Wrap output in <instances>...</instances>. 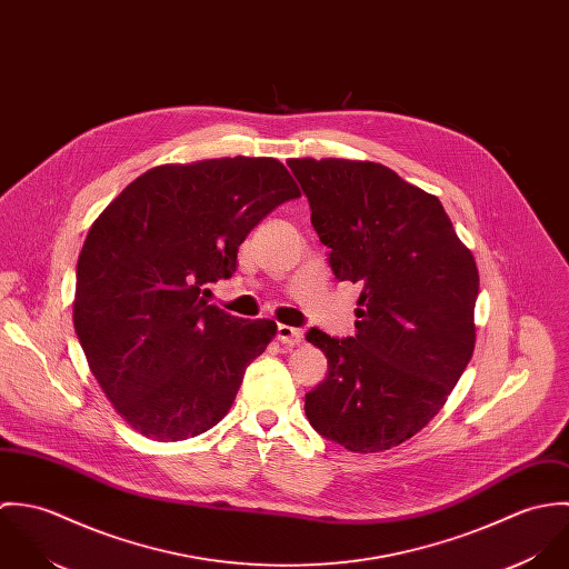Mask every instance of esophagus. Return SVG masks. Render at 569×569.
Listing matches in <instances>:
<instances>
[{"label":"esophagus","mask_w":569,"mask_h":569,"mask_svg":"<svg viewBox=\"0 0 569 569\" xmlns=\"http://www.w3.org/2000/svg\"><path fill=\"white\" fill-rule=\"evenodd\" d=\"M278 341L284 346H298L302 341V330L293 326H278Z\"/></svg>","instance_id":"1"}]
</instances>
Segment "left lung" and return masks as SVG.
I'll use <instances>...</instances> for the list:
<instances>
[{"mask_svg": "<svg viewBox=\"0 0 569 569\" xmlns=\"http://www.w3.org/2000/svg\"><path fill=\"white\" fill-rule=\"evenodd\" d=\"M330 249L337 280L361 284L355 335L318 328L328 359L305 399L318 433L377 453L418 433L447 403L476 348L480 276L438 197L377 162L289 160Z\"/></svg>", "mask_w": 569, "mask_h": 569, "instance_id": "8db88e82", "label": "left lung"}]
</instances>
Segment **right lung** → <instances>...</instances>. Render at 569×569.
<instances>
[{
    "label": "right lung",
    "mask_w": 569,
    "mask_h": 569,
    "mask_svg": "<svg viewBox=\"0 0 569 569\" xmlns=\"http://www.w3.org/2000/svg\"><path fill=\"white\" fill-rule=\"evenodd\" d=\"M300 197L273 158L163 163L131 181L91 223L77 264L74 328L113 409L142 436L174 442L214 427L273 320L208 305L244 237Z\"/></svg>",
    "instance_id": "add662e5"
}]
</instances>
